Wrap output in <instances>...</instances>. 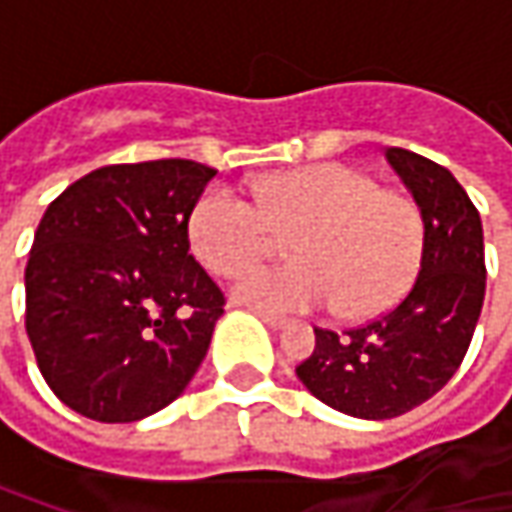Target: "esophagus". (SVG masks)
<instances>
[{"label":"esophagus","mask_w":512,"mask_h":512,"mask_svg":"<svg viewBox=\"0 0 512 512\" xmlns=\"http://www.w3.org/2000/svg\"><path fill=\"white\" fill-rule=\"evenodd\" d=\"M253 313L265 322V325L270 327H285L287 325V319L285 316H279V313H270V310H259V307H253Z\"/></svg>","instance_id":"esophagus-1"}]
</instances>
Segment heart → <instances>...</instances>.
Returning <instances> with one entry per match:
<instances>
[{"instance_id": "1", "label": "heart", "mask_w": 512, "mask_h": 512, "mask_svg": "<svg viewBox=\"0 0 512 512\" xmlns=\"http://www.w3.org/2000/svg\"><path fill=\"white\" fill-rule=\"evenodd\" d=\"M285 233L293 259L245 273L233 287L242 305H333L344 319H370L396 305L422 267L419 205L342 162L270 173L256 185V205L213 185L187 213V245L196 262L222 279L259 262Z\"/></svg>"}]
</instances>
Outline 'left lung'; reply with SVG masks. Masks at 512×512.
I'll return each mask as SVG.
<instances>
[{
	"instance_id": "obj_1",
	"label": "left lung",
	"mask_w": 512,
	"mask_h": 512,
	"mask_svg": "<svg viewBox=\"0 0 512 512\" xmlns=\"http://www.w3.org/2000/svg\"><path fill=\"white\" fill-rule=\"evenodd\" d=\"M387 162L424 219V256L404 299L367 325L316 327V347L296 376L327 407L356 419H393L436 396L459 370L484 302L479 210L442 165L404 148Z\"/></svg>"
}]
</instances>
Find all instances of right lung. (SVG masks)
<instances>
[{
	"mask_svg": "<svg viewBox=\"0 0 512 512\" xmlns=\"http://www.w3.org/2000/svg\"><path fill=\"white\" fill-rule=\"evenodd\" d=\"M213 176L190 159L108 165L48 205L25 267V330L70 410L139 422L199 370L225 293L190 256L187 213Z\"/></svg>",
	"mask_w": 512,
	"mask_h": 512,
	"instance_id": "add662e5",
	"label": "right lung"
}]
</instances>
